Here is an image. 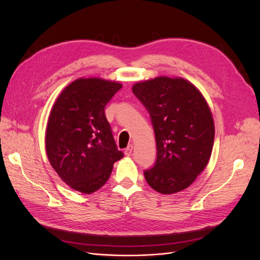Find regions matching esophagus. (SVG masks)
<instances>
[{
	"mask_svg": "<svg viewBox=\"0 0 260 260\" xmlns=\"http://www.w3.org/2000/svg\"><path fill=\"white\" fill-rule=\"evenodd\" d=\"M133 149H134V146H133V144H129L126 148H125V151H124V154L126 155V156H132V154H133Z\"/></svg>",
	"mask_w": 260,
	"mask_h": 260,
	"instance_id": "34e87169",
	"label": "esophagus"
}]
</instances>
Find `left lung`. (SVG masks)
I'll return each mask as SVG.
<instances>
[{
  "label": "left lung",
  "instance_id": "8db88e82",
  "mask_svg": "<svg viewBox=\"0 0 260 260\" xmlns=\"http://www.w3.org/2000/svg\"><path fill=\"white\" fill-rule=\"evenodd\" d=\"M151 115L157 145L154 168L145 180L165 195L181 192L206 169L212 155L215 124L201 91L189 81L159 76L133 85Z\"/></svg>",
  "mask_w": 260,
  "mask_h": 260
}]
</instances>
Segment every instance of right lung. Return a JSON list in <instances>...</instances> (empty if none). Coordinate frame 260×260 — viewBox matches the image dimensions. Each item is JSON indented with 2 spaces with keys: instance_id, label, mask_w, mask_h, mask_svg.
Instances as JSON below:
<instances>
[{
  "instance_id": "right-lung-1",
  "label": "right lung",
  "mask_w": 260,
  "mask_h": 260,
  "mask_svg": "<svg viewBox=\"0 0 260 260\" xmlns=\"http://www.w3.org/2000/svg\"><path fill=\"white\" fill-rule=\"evenodd\" d=\"M122 87L117 81L79 78L54 101L48 117L45 148L50 166L75 190L91 194L111 176L123 157L104 108Z\"/></svg>"
}]
</instances>
